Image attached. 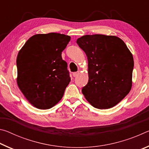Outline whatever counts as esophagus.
<instances>
[{"mask_svg":"<svg viewBox=\"0 0 149 149\" xmlns=\"http://www.w3.org/2000/svg\"><path fill=\"white\" fill-rule=\"evenodd\" d=\"M78 74H79V72H74L73 73V76H74V77H76L78 75Z\"/></svg>","mask_w":149,"mask_h":149,"instance_id":"34e87169","label":"esophagus"}]
</instances>
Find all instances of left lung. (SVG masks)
Here are the masks:
<instances>
[{"mask_svg": "<svg viewBox=\"0 0 149 149\" xmlns=\"http://www.w3.org/2000/svg\"><path fill=\"white\" fill-rule=\"evenodd\" d=\"M86 54L89 81L82 93L93 107L108 109L130 93L134 62L122 39L105 35H87L77 40Z\"/></svg>", "mask_w": 149, "mask_h": 149, "instance_id": "obj_1", "label": "left lung"}]
</instances>
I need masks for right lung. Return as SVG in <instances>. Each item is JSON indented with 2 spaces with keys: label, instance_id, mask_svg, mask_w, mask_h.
Segmentation results:
<instances>
[{
  "label": "right lung",
  "instance_id": "right-lung-1",
  "mask_svg": "<svg viewBox=\"0 0 149 149\" xmlns=\"http://www.w3.org/2000/svg\"><path fill=\"white\" fill-rule=\"evenodd\" d=\"M68 35L50 33L27 40L16 60L17 85L27 100L39 109H49L58 102L71 81L62 52Z\"/></svg>",
  "mask_w": 149,
  "mask_h": 149
}]
</instances>
